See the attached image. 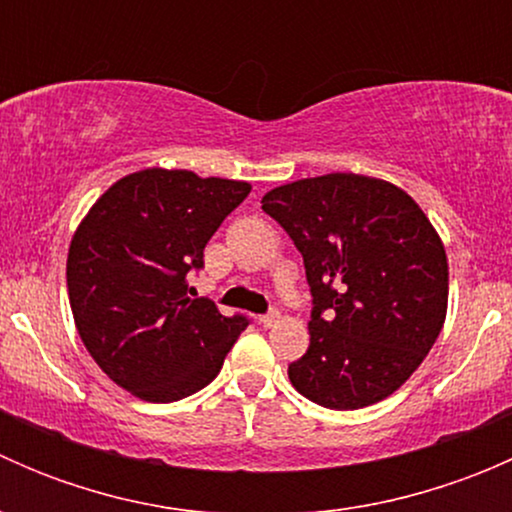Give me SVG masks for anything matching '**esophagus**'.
I'll return each mask as SVG.
<instances>
[{"label": "esophagus", "mask_w": 512, "mask_h": 512, "mask_svg": "<svg viewBox=\"0 0 512 512\" xmlns=\"http://www.w3.org/2000/svg\"><path fill=\"white\" fill-rule=\"evenodd\" d=\"M257 322L262 324V327H275L277 322H280V312H272V314H262V317H257Z\"/></svg>", "instance_id": "esophagus-1"}]
</instances>
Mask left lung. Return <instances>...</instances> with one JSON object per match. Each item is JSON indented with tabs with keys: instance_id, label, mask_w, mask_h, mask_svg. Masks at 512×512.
I'll return each instance as SVG.
<instances>
[{
	"instance_id": "obj_1",
	"label": "left lung",
	"mask_w": 512,
	"mask_h": 512,
	"mask_svg": "<svg viewBox=\"0 0 512 512\" xmlns=\"http://www.w3.org/2000/svg\"><path fill=\"white\" fill-rule=\"evenodd\" d=\"M262 210L302 252L314 309L309 349L287 369L304 399L334 411L384 401L441 334L448 257L406 190L329 173L265 193Z\"/></svg>"
}]
</instances>
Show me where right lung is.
Listing matches in <instances>:
<instances>
[{
    "instance_id": "right-lung-1",
    "label": "right lung",
    "mask_w": 512,
    "mask_h": 512,
    "mask_svg": "<svg viewBox=\"0 0 512 512\" xmlns=\"http://www.w3.org/2000/svg\"><path fill=\"white\" fill-rule=\"evenodd\" d=\"M252 190L245 180L146 168L116 180L76 227L66 287L76 329L103 374L153 404L218 376L245 317L188 297V272Z\"/></svg>"
}]
</instances>
